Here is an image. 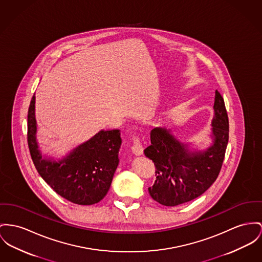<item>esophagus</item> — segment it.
I'll use <instances>...</instances> for the list:
<instances>
[{
    "mask_svg": "<svg viewBox=\"0 0 262 262\" xmlns=\"http://www.w3.org/2000/svg\"><path fill=\"white\" fill-rule=\"evenodd\" d=\"M133 145H132V152L135 154V155H142L143 154V151H144V148H143V145H142V142L141 139L139 138V136H134L133 139Z\"/></svg>",
    "mask_w": 262,
    "mask_h": 262,
    "instance_id": "esophagus-1",
    "label": "esophagus"
}]
</instances>
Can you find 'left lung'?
I'll return each mask as SVG.
<instances>
[{
	"label": "left lung",
	"instance_id": "left-lung-1",
	"mask_svg": "<svg viewBox=\"0 0 262 262\" xmlns=\"http://www.w3.org/2000/svg\"><path fill=\"white\" fill-rule=\"evenodd\" d=\"M212 120V146L205 152L189 151L170 131L155 128L151 131V145L145 156L155 165L156 180L148 189L159 204L176 207L194 200L206 192L221 172L227 150L229 125L222 94L215 90Z\"/></svg>",
	"mask_w": 262,
	"mask_h": 262
}]
</instances>
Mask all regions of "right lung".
Segmentation results:
<instances>
[{
    "label": "right lung",
    "instance_id": "obj_1",
    "mask_svg": "<svg viewBox=\"0 0 262 262\" xmlns=\"http://www.w3.org/2000/svg\"><path fill=\"white\" fill-rule=\"evenodd\" d=\"M35 95L28 111V145L35 169L54 192L77 205H93L108 192L118 166L120 130L100 131L55 162L45 160L35 141Z\"/></svg>",
    "mask_w": 262,
    "mask_h": 262
}]
</instances>
